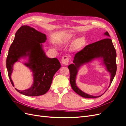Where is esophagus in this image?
<instances>
[{"mask_svg": "<svg viewBox=\"0 0 126 126\" xmlns=\"http://www.w3.org/2000/svg\"><path fill=\"white\" fill-rule=\"evenodd\" d=\"M69 62V58L68 56H64L62 59V63L64 65H67Z\"/></svg>", "mask_w": 126, "mask_h": 126, "instance_id": "obj_1", "label": "esophagus"}]
</instances>
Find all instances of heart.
<instances>
[{"mask_svg": "<svg viewBox=\"0 0 126 126\" xmlns=\"http://www.w3.org/2000/svg\"><path fill=\"white\" fill-rule=\"evenodd\" d=\"M75 38V36L73 35H70L68 37L67 39L66 40V42L67 43H70V42L73 41ZM86 43L85 39L83 37H80L77 39L74 42L73 44V48L75 50H77L81 48H82Z\"/></svg>", "mask_w": 126, "mask_h": 126, "instance_id": "b5f03b06", "label": "heart"}]
</instances>
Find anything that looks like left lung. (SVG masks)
<instances>
[{
	"mask_svg": "<svg viewBox=\"0 0 126 126\" xmlns=\"http://www.w3.org/2000/svg\"><path fill=\"white\" fill-rule=\"evenodd\" d=\"M105 35L110 36L107 32L105 33ZM97 58H102L103 59L107 70L111 74L109 87L115 77L117 70L116 49L113 46L111 39L109 38H107L87 45L81 50L76 53L73 61L74 63L68 66V69L70 72V82L71 88L75 93L82 97L94 98L99 97L103 94L98 96L88 94L80 90L76 84V78L78 68L83 64L89 63L93 59Z\"/></svg>",
	"mask_w": 126,
	"mask_h": 126,
	"instance_id": "left-lung-1",
	"label": "left lung"
}]
</instances>
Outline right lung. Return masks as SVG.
Segmentation results:
<instances>
[{
	"label": "right lung",
	"instance_id": "1",
	"mask_svg": "<svg viewBox=\"0 0 126 126\" xmlns=\"http://www.w3.org/2000/svg\"><path fill=\"white\" fill-rule=\"evenodd\" d=\"M45 34L28 26H22L16 34L9 49L6 67L11 84L13 64L21 57L28 56L29 62L25 64L33 72V83L30 88L16 90L27 96H38L45 94L50 89L52 78L61 67L57 58H49L46 56L42 43L46 40Z\"/></svg>",
	"mask_w": 126,
	"mask_h": 126
}]
</instances>
